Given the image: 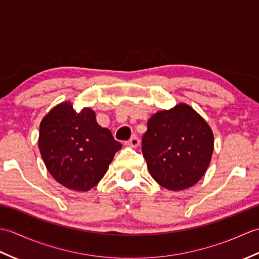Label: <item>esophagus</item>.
<instances>
[{
	"label": "esophagus",
	"mask_w": 259,
	"mask_h": 259,
	"mask_svg": "<svg viewBox=\"0 0 259 259\" xmlns=\"http://www.w3.org/2000/svg\"><path fill=\"white\" fill-rule=\"evenodd\" d=\"M124 145L129 148H136L140 145V140H139V138H137V137H133L130 140L125 141Z\"/></svg>",
	"instance_id": "esophagus-1"
}]
</instances>
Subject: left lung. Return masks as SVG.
<instances>
[{"label":"left lung","instance_id":"left-lung-1","mask_svg":"<svg viewBox=\"0 0 259 259\" xmlns=\"http://www.w3.org/2000/svg\"><path fill=\"white\" fill-rule=\"evenodd\" d=\"M147 125L142 153L151 177L171 191L196 185L213 152V134L206 120L181 102L153 113Z\"/></svg>","mask_w":259,"mask_h":259}]
</instances>
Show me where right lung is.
Instances as JSON below:
<instances>
[{
    "label": "right lung",
    "instance_id": "right-lung-1",
    "mask_svg": "<svg viewBox=\"0 0 259 259\" xmlns=\"http://www.w3.org/2000/svg\"><path fill=\"white\" fill-rule=\"evenodd\" d=\"M38 149L48 171L65 188L88 191L106 175L121 144L99 125L96 112H76L70 101L52 108L40 123Z\"/></svg>",
    "mask_w": 259,
    "mask_h": 259
}]
</instances>
